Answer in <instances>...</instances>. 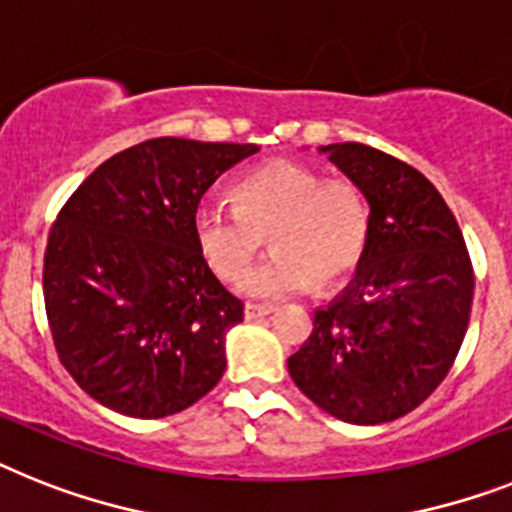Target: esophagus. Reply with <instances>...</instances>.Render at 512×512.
<instances>
[{
  "instance_id": "34e87169",
  "label": "esophagus",
  "mask_w": 512,
  "mask_h": 512,
  "mask_svg": "<svg viewBox=\"0 0 512 512\" xmlns=\"http://www.w3.org/2000/svg\"><path fill=\"white\" fill-rule=\"evenodd\" d=\"M270 311H273V306L268 304H247L244 306V319H247V322H252V319H262V317H268Z\"/></svg>"
}]
</instances>
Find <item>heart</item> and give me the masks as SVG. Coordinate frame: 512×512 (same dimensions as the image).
<instances>
[{
  "label": "heart",
  "mask_w": 512,
  "mask_h": 512,
  "mask_svg": "<svg viewBox=\"0 0 512 512\" xmlns=\"http://www.w3.org/2000/svg\"><path fill=\"white\" fill-rule=\"evenodd\" d=\"M268 233L276 252L247 274L244 291L260 299H281L311 283L327 291L361 265L371 208L358 182L275 159L234 185V206L203 201L193 211L198 252L221 281L242 278Z\"/></svg>",
  "instance_id": "obj_1"
}]
</instances>
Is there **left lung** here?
<instances>
[{"label":"left lung","instance_id":"obj_1","mask_svg":"<svg viewBox=\"0 0 512 512\" xmlns=\"http://www.w3.org/2000/svg\"><path fill=\"white\" fill-rule=\"evenodd\" d=\"M371 208V239L350 286L314 311L288 358L293 384L353 425L407 415L451 371L474 299L464 234L443 195L407 162L366 144H330Z\"/></svg>","mask_w":512,"mask_h":512}]
</instances>
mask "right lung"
Here are the masks:
<instances>
[{"label": "right lung", "instance_id": "add662e5", "mask_svg": "<svg viewBox=\"0 0 512 512\" xmlns=\"http://www.w3.org/2000/svg\"><path fill=\"white\" fill-rule=\"evenodd\" d=\"M255 144L149 139L102 162L48 234L53 345L92 399L141 420L188 410L219 384L244 304L211 273L193 211Z\"/></svg>", "mask_w": 512, "mask_h": 512}]
</instances>
